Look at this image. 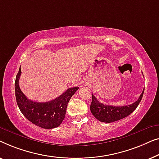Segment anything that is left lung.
<instances>
[{"label": "left lung", "instance_id": "left-lung-1", "mask_svg": "<svg viewBox=\"0 0 159 159\" xmlns=\"http://www.w3.org/2000/svg\"><path fill=\"white\" fill-rule=\"evenodd\" d=\"M144 89L137 101L132 104L122 107H115L102 104L98 101L97 98L92 94V102L90 106L91 113L98 120L103 122L109 123L123 119L130 115L137 108L143 98Z\"/></svg>", "mask_w": 159, "mask_h": 159}]
</instances>
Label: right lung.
<instances>
[{"instance_id": "right-lung-1", "label": "right lung", "mask_w": 159, "mask_h": 159, "mask_svg": "<svg viewBox=\"0 0 159 159\" xmlns=\"http://www.w3.org/2000/svg\"><path fill=\"white\" fill-rule=\"evenodd\" d=\"M21 70L20 66L15 80V94L18 107L28 120L44 129L57 127L63 121L67 106L70 98L79 87H73L57 98L48 102H36L30 100L24 94L19 86Z\"/></svg>"}]
</instances>
